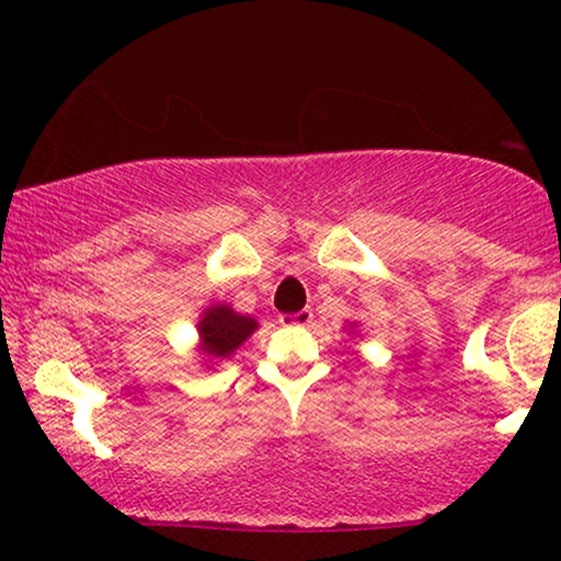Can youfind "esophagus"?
Returning <instances> with one entry per match:
<instances>
[{
    "label": "esophagus",
    "instance_id": "34e87169",
    "mask_svg": "<svg viewBox=\"0 0 561 561\" xmlns=\"http://www.w3.org/2000/svg\"><path fill=\"white\" fill-rule=\"evenodd\" d=\"M311 319H313V311L311 309H301L298 313H283L280 324H286V327H309Z\"/></svg>",
    "mask_w": 561,
    "mask_h": 561
}]
</instances>
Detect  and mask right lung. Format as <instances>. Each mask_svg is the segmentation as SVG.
Here are the masks:
<instances>
[{"label":"right lung","mask_w":561,"mask_h":561,"mask_svg":"<svg viewBox=\"0 0 561 561\" xmlns=\"http://www.w3.org/2000/svg\"><path fill=\"white\" fill-rule=\"evenodd\" d=\"M257 321L250 317H240L229 306H211L204 313L198 332H202L204 350L214 357H229L248 336L255 332Z\"/></svg>","instance_id":"1"}]
</instances>
